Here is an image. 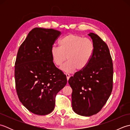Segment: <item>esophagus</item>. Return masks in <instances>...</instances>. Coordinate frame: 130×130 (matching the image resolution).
Wrapping results in <instances>:
<instances>
[{
	"instance_id": "1",
	"label": "esophagus",
	"mask_w": 130,
	"mask_h": 130,
	"mask_svg": "<svg viewBox=\"0 0 130 130\" xmlns=\"http://www.w3.org/2000/svg\"><path fill=\"white\" fill-rule=\"evenodd\" d=\"M66 76H67V80H68L69 79V78H70V75L69 74H68V73H66Z\"/></svg>"
}]
</instances>
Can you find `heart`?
I'll return each mask as SVG.
<instances>
[{"label": "heart", "instance_id": "1", "mask_svg": "<svg viewBox=\"0 0 130 130\" xmlns=\"http://www.w3.org/2000/svg\"><path fill=\"white\" fill-rule=\"evenodd\" d=\"M59 46L51 47L50 54L52 61L57 67L62 64L61 69L66 73H71L83 70L90 62L94 52V45L89 38L77 34H69L61 38Z\"/></svg>", "mask_w": 130, "mask_h": 130}]
</instances>
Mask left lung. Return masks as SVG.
I'll return each mask as SVG.
<instances>
[{"mask_svg": "<svg viewBox=\"0 0 130 130\" xmlns=\"http://www.w3.org/2000/svg\"><path fill=\"white\" fill-rule=\"evenodd\" d=\"M89 36L94 45L92 59L84 69L76 72L68 81L73 89V111L83 116L100 111L113 89V67L108 47L97 35L90 33Z\"/></svg>", "mask_w": 130, "mask_h": 130, "instance_id": "8db88e82", "label": "left lung"}]
</instances>
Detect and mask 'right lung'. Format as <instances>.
Wrapping results in <instances>:
<instances>
[{
  "label": "right lung",
  "instance_id": "1",
  "mask_svg": "<svg viewBox=\"0 0 130 130\" xmlns=\"http://www.w3.org/2000/svg\"><path fill=\"white\" fill-rule=\"evenodd\" d=\"M61 32L35 28L18 51L14 76L17 93L26 108L37 115L53 111L56 94L67 83V76L52 61L51 48Z\"/></svg>",
  "mask_w": 130,
  "mask_h": 130
}]
</instances>
